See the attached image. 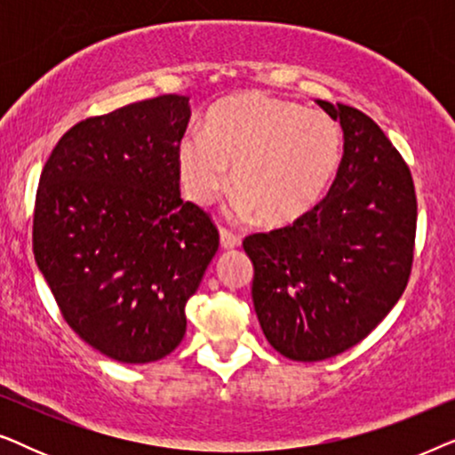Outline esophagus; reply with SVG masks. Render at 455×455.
I'll return each instance as SVG.
<instances>
[{"mask_svg": "<svg viewBox=\"0 0 455 455\" xmlns=\"http://www.w3.org/2000/svg\"><path fill=\"white\" fill-rule=\"evenodd\" d=\"M220 235H221V246L226 248V251H232V248H238L240 246V235H235L234 232H229L228 228H221L220 229Z\"/></svg>", "mask_w": 455, "mask_h": 455, "instance_id": "obj_1", "label": "esophagus"}]
</instances>
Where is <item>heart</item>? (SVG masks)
<instances>
[{
    "label": "heart",
    "instance_id": "1",
    "mask_svg": "<svg viewBox=\"0 0 455 455\" xmlns=\"http://www.w3.org/2000/svg\"><path fill=\"white\" fill-rule=\"evenodd\" d=\"M344 157L339 124L294 101L251 92L211 111L204 130L180 142L178 170L186 196L209 204L232 184L242 213L267 226L300 220L323 201Z\"/></svg>",
    "mask_w": 455,
    "mask_h": 455
}]
</instances>
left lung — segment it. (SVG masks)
Returning a JSON list of instances; mask_svg holds the SVG:
<instances>
[{
	"label": "left lung",
	"mask_w": 455,
	"mask_h": 455,
	"mask_svg": "<svg viewBox=\"0 0 455 455\" xmlns=\"http://www.w3.org/2000/svg\"><path fill=\"white\" fill-rule=\"evenodd\" d=\"M316 103L344 130L331 188L290 226L244 238L260 329L300 363L350 350L395 307L412 273L419 217L412 173L383 130L350 105Z\"/></svg>",
	"instance_id": "1"
}]
</instances>
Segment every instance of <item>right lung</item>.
<instances>
[{
    "instance_id": "1",
    "label": "right lung",
    "mask_w": 455,
    "mask_h": 455,
    "mask_svg": "<svg viewBox=\"0 0 455 455\" xmlns=\"http://www.w3.org/2000/svg\"><path fill=\"white\" fill-rule=\"evenodd\" d=\"M188 97L159 95L78 122L41 172L33 252L74 333L145 364L176 350L220 232L180 198Z\"/></svg>"
}]
</instances>
